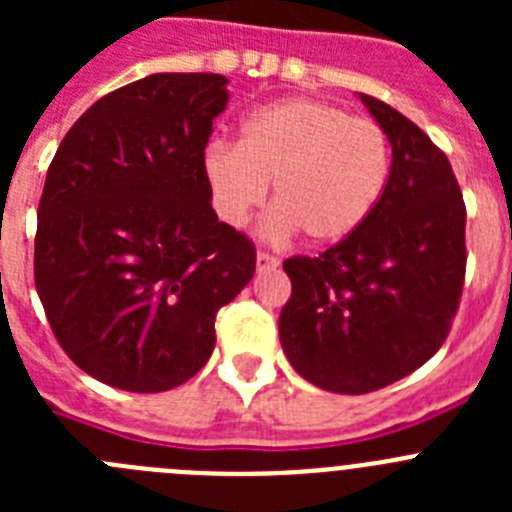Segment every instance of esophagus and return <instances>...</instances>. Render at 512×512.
<instances>
[{
    "instance_id": "esophagus-1",
    "label": "esophagus",
    "mask_w": 512,
    "mask_h": 512,
    "mask_svg": "<svg viewBox=\"0 0 512 512\" xmlns=\"http://www.w3.org/2000/svg\"><path fill=\"white\" fill-rule=\"evenodd\" d=\"M256 266H259V271H271V269H277L279 259L277 256H269V253L259 251L256 253Z\"/></svg>"
}]
</instances>
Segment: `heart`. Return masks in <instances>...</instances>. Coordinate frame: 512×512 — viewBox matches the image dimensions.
Masks as SVG:
<instances>
[{
	"instance_id": "1",
	"label": "heart",
	"mask_w": 512,
	"mask_h": 512,
	"mask_svg": "<svg viewBox=\"0 0 512 512\" xmlns=\"http://www.w3.org/2000/svg\"><path fill=\"white\" fill-rule=\"evenodd\" d=\"M392 151L377 122L323 99L289 97L243 120L241 143L212 140L202 153L210 200L230 228L248 223L274 182L271 238L297 230L328 246L359 230L382 200Z\"/></svg>"
}]
</instances>
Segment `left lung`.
Returning a JSON list of instances; mask_svg holds the SVG:
<instances>
[{"mask_svg": "<svg viewBox=\"0 0 512 512\" xmlns=\"http://www.w3.org/2000/svg\"><path fill=\"white\" fill-rule=\"evenodd\" d=\"M392 146L382 200L318 259L284 261L279 341L320 390L366 395L436 354L459 310L467 207L449 158L395 107L359 94Z\"/></svg>", "mask_w": 512, "mask_h": 512, "instance_id": "obj_1", "label": "left lung"}]
</instances>
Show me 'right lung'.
<instances>
[{
  "label": "right lung",
  "instance_id": "right-lung-1",
  "mask_svg": "<svg viewBox=\"0 0 512 512\" xmlns=\"http://www.w3.org/2000/svg\"><path fill=\"white\" fill-rule=\"evenodd\" d=\"M225 87L220 74H151L115 89L74 122L45 176L35 289L69 359L117 390L192 379L217 310L256 271L202 174Z\"/></svg>",
  "mask_w": 512,
  "mask_h": 512
}]
</instances>
